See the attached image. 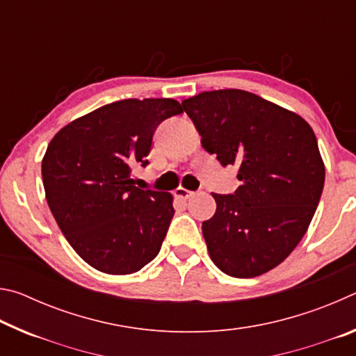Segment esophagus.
<instances>
[{"instance_id": "esophagus-1", "label": "esophagus", "mask_w": 356, "mask_h": 356, "mask_svg": "<svg viewBox=\"0 0 356 356\" xmlns=\"http://www.w3.org/2000/svg\"><path fill=\"white\" fill-rule=\"evenodd\" d=\"M193 195H195V193L190 191V190H186V188H182V186H179V188L176 190V196L179 197V200L186 201V200H190Z\"/></svg>"}]
</instances>
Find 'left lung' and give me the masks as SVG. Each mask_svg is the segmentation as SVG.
<instances>
[{
  "instance_id": "8db88e82",
  "label": "left lung",
  "mask_w": 356,
  "mask_h": 356,
  "mask_svg": "<svg viewBox=\"0 0 356 356\" xmlns=\"http://www.w3.org/2000/svg\"><path fill=\"white\" fill-rule=\"evenodd\" d=\"M202 147L222 166H238L240 186L216 195L202 222L210 259L234 278L275 268L308 231L321 201L325 165L311 125L242 89L201 92L182 102Z\"/></svg>"
}]
</instances>
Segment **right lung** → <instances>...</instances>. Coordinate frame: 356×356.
<instances>
[{
  "mask_svg": "<svg viewBox=\"0 0 356 356\" xmlns=\"http://www.w3.org/2000/svg\"><path fill=\"white\" fill-rule=\"evenodd\" d=\"M184 113L174 99L118 100L72 120L53 136L42 180L53 216L84 262L130 275L159 254L174 216L172 195L141 190L156 127Z\"/></svg>",
  "mask_w": 356,
  "mask_h": 356,
  "instance_id": "add662e5",
  "label": "right lung"
}]
</instances>
